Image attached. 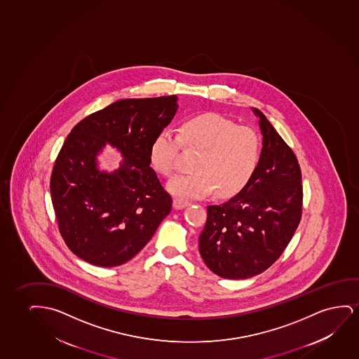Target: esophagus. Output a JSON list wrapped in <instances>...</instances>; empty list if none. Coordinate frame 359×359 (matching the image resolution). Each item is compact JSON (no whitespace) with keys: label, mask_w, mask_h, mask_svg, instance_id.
<instances>
[{"label":"esophagus","mask_w":359,"mask_h":359,"mask_svg":"<svg viewBox=\"0 0 359 359\" xmlns=\"http://www.w3.org/2000/svg\"><path fill=\"white\" fill-rule=\"evenodd\" d=\"M187 205H189V202H187V200H184V198H179V197L174 198V201H172V206H174L175 210H182V208H184V207H187Z\"/></svg>","instance_id":"34e87169"}]
</instances>
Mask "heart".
Returning <instances> with one entry per match:
<instances>
[{
    "mask_svg": "<svg viewBox=\"0 0 359 359\" xmlns=\"http://www.w3.org/2000/svg\"><path fill=\"white\" fill-rule=\"evenodd\" d=\"M182 144L198 153L194 158V172L175 175L168 182V190L175 196L202 198L215 190L221 198L236 196L248 187L260 162V138L255 130L219 114L189 118L180 135L172 128L159 131L149 148V161L158 174L172 175Z\"/></svg>",
    "mask_w": 359,
    "mask_h": 359,
    "instance_id": "obj_1",
    "label": "heart"
}]
</instances>
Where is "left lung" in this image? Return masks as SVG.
<instances>
[{"label": "left lung", "instance_id": "left-lung-1", "mask_svg": "<svg viewBox=\"0 0 359 359\" xmlns=\"http://www.w3.org/2000/svg\"><path fill=\"white\" fill-rule=\"evenodd\" d=\"M262 149L248 187L207 207L198 249L207 267L228 280L250 278L275 262L298 228L303 187L294 152L259 109Z\"/></svg>", "mask_w": 359, "mask_h": 359}]
</instances>
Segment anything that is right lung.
<instances>
[{
  "mask_svg": "<svg viewBox=\"0 0 359 359\" xmlns=\"http://www.w3.org/2000/svg\"><path fill=\"white\" fill-rule=\"evenodd\" d=\"M177 110V95L123 99L90 114L66 137L50 192L60 233L79 259L100 267L123 265L172 211V197L151 168L149 148ZM107 144L124 158L111 173L97 165Z\"/></svg>",
  "mask_w": 359,
  "mask_h": 359,
  "instance_id": "obj_1",
  "label": "right lung"
}]
</instances>
